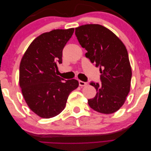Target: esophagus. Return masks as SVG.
Instances as JSON below:
<instances>
[{
    "label": "esophagus",
    "instance_id": "1",
    "mask_svg": "<svg viewBox=\"0 0 151 151\" xmlns=\"http://www.w3.org/2000/svg\"><path fill=\"white\" fill-rule=\"evenodd\" d=\"M79 84L80 86H85L87 85V83H85L84 81H79Z\"/></svg>",
    "mask_w": 151,
    "mask_h": 151
}]
</instances>
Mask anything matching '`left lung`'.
<instances>
[{
	"mask_svg": "<svg viewBox=\"0 0 151 151\" xmlns=\"http://www.w3.org/2000/svg\"><path fill=\"white\" fill-rule=\"evenodd\" d=\"M86 57L99 67L101 83L91 82L96 94L88 99L94 110L104 114L118 111L124 104L130 88L132 69L126 47L117 36L99 24H85L76 28Z\"/></svg>",
	"mask_w": 151,
	"mask_h": 151,
	"instance_id": "obj_1",
	"label": "left lung"
}]
</instances>
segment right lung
I'll return each instance as SVG.
<instances>
[{
  "label": "right lung",
  "mask_w": 151,
  "mask_h": 151,
  "mask_svg": "<svg viewBox=\"0 0 151 151\" xmlns=\"http://www.w3.org/2000/svg\"><path fill=\"white\" fill-rule=\"evenodd\" d=\"M74 28L54 29L35 38L22 57L19 66V86L26 103L39 116L50 118L65 107L68 95L79 86L76 79L57 75L62 63V51Z\"/></svg>",
  "instance_id": "obj_1"
}]
</instances>
